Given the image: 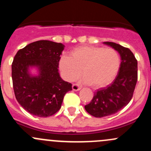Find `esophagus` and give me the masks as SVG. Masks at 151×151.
Returning <instances> with one entry per match:
<instances>
[{
  "instance_id": "obj_1",
  "label": "esophagus",
  "mask_w": 151,
  "mask_h": 151,
  "mask_svg": "<svg viewBox=\"0 0 151 151\" xmlns=\"http://www.w3.org/2000/svg\"><path fill=\"white\" fill-rule=\"evenodd\" d=\"M81 89V87L79 86L77 84H74L72 85V90L74 91H80Z\"/></svg>"
}]
</instances>
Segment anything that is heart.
I'll list each match as a JSON object with an SVG mask.
<instances>
[{"instance_id": "1", "label": "heart", "mask_w": 151, "mask_h": 151, "mask_svg": "<svg viewBox=\"0 0 151 151\" xmlns=\"http://www.w3.org/2000/svg\"><path fill=\"white\" fill-rule=\"evenodd\" d=\"M121 57L117 50L99 47H79L70 57L63 55L59 68L65 80L74 81L82 73V81L94 88H101L113 80L119 71Z\"/></svg>"}]
</instances>
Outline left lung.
Returning <instances> with one entry per match:
<instances>
[{
  "label": "left lung",
  "instance_id": "left-lung-1",
  "mask_svg": "<svg viewBox=\"0 0 151 151\" xmlns=\"http://www.w3.org/2000/svg\"><path fill=\"white\" fill-rule=\"evenodd\" d=\"M104 44L118 51L121 61L113 82L97 90L91 102L85 106V110L96 118L113 115L125 107L132 99L137 82V60L132 52L114 42Z\"/></svg>",
  "mask_w": 151,
  "mask_h": 151
}]
</instances>
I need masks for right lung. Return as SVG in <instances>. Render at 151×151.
Segmentation results:
<instances>
[{
  "instance_id": "add662e5",
  "label": "right lung",
  "mask_w": 151,
  "mask_h": 151,
  "mask_svg": "<svg viewBox=\"0 0 151 151\" xmlns=\"http://www.w3.org/2000/svg\"><path fill=\"white\" fill-rule=\"evenodd\" d=\"M65 46L48 40L33 42L17 52L12 65V77L18 103L31 115L51 116L61 107L63 97L72 90L58 71ZM37 71L32 73V69Z\"/></svg>"
}]
</instances>
